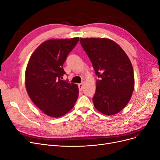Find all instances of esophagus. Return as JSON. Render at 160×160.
I'll return each instance as SVG.
<instances>
[{"label": "esophagus", "mask_w": 160, "mask_h": 160, "mask_svg": "<svg viewBox=\"0 0 160 160\" xmlns=\"http://www.w3.org/2000/svg\"><path fill=\"white\" fill-rule=\"evenodd\" d=\"M78 87H79V91H82V89H83V83H79V84L78 85Z\"/></svg>", "instance_id": "34e87169"}]
</instances>
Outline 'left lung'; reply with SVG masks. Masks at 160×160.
<instances>
[{"mask_svg": "<svg viewBox=\"0 0 160 160\" xmlns=\"http://www.w3.org/2000/svg\"><path fill=\"white\" fill-rule=\"evenodd\" d=\"M80 42L99 78L93 98L95 108L107 115L119 112L128 103L134 89L133 69L129 57L109 38H80Z\"/></svg>", "mask_w": 160, "mask_h": 160, "instance_id": "obj_1", "label": "left lung"}]
</instances>
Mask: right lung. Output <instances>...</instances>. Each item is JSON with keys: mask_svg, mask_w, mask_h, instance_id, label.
Masks as SVG:
<instances>
[{"mask_svg": "<svg viewBox=\"0 0 160 160\" xmlns=\"http://www.w3.org/2000/svg\"><path fill=\"white\" fill-rule=\"evenodd\" d=\"M79 37L48 40L33 52L25 71V86L32 102L52 118L64 115L78 98V86L63 81L62 65Z\"/></svg>", "mask_w": 160, "mask_h": 160, "instance_id": "right-lung-1", "label": "right lung"}]
</instances>
